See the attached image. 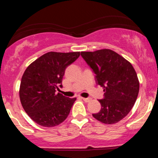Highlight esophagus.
<instances>
[{"label": "esophagus", "mask_w": 158, "mask_h": 158, "mask_svg": "<svg viewBox=\"0 0 158 158\" xmlns=\"http://www.w3.org/2000/svg\"><path fill=\"white\" fill-rule=\"evenodd\" d=\"M81 99H82L85 102H90V101H91V98H84V97H82Z\"/></svg>", "instance_id": "obj_1"}]
</instances>
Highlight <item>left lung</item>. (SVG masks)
<instances>
[{
    "label": "left lung",
    "instance_id": "1",
    "mask_svg": "<svg viewBox=\"0 0 158 158\" xmlns=\"http://www.w3.org/2000/svg\"><path fill=\"white\" fill-rule=\"evenodd\" d=\"M96 74V82L104 88L99 99L101 110L93 117L105 124L119 122L130 112L139 93V82L135 68L128 60L110 49L81 52Z\"/></svg>",
    "mask_w": 158,
    "mask_h": 158
}]
</instances>
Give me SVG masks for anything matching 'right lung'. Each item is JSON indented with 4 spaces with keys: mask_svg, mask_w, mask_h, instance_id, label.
Masks as SVG:
<instances>
[{
    "mask_svg": "<svg viewBox=\"0 0 158 158\" xmlns=\"http://www.w3.org/2000/svg\"><path fill=\"white\" fill-rule=\"evenodd\" d=\"M80 56V52H48L27 67L19 88L21 103L34 122L54 127L66 119L77 98L56 94L65 69Z\"/></svg>",
    "mask_w": 158,
    "mask_h": 158,
    "instance_id": "1",
    "label": "right lung"
}]
</instances>
